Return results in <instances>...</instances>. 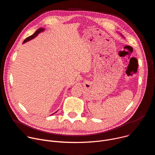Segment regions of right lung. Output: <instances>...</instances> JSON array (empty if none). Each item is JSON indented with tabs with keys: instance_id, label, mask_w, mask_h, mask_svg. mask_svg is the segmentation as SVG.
I'll return each instance as SVG.
<instances>
[{
	"instance_id": "obj_1",
	"label": "right lung",
	"mask_w": 155,
	"mask_h": 155,
	"mask_svg": "<svg viewBox=\"0 0 155 155\" xmlns=\"http://www.w3.org/2000/svg\"><path fill=\"white\" fill-rule=\"evenodd\" d=\"M44 29H43V28H39L38 29H37L35 32V33L34 34H32V35H31V36H29V37H27L25 40H24V41H23V43H25V42H26V41H29V40H32V38H35L40 32H41V31H43Z\"/></svg>"
}]
</instances>
